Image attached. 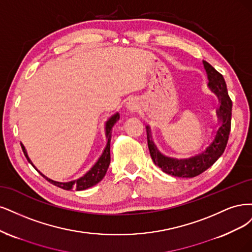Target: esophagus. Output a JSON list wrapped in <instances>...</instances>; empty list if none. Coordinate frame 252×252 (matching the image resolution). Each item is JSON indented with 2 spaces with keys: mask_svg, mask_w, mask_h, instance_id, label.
Returning a JSON list of instances; mask_svg holds the SVG:
<instances>
[{
  "mask_svg": "<svg viewBox=\"0 0 252 252\" xmlns=\"http://www.w3.org/2000/svg\"><path fill=\"white\" fill-rule=\"evenodd\" d=\"M126 109L129 113H136L138 110V102L135 99H131L126 103Z\"/></svg>",
  "mask_w": 252,
  "mask_h": 252,
  "instance_id": "esophagus-1",
  "label": "esophagus"
}]
</instances>
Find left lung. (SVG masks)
<instances>
[{
  "label": "left lung",
  "instance_id": "1",
  "mask_svg": "<svg viewBox=\"0 0 252 252\" xmlns=\"http://www.w3.org/2000/svg\"><path fill=\"white\" fill-rule=\"evenodd\" d=\"M203 64H204L208 78V88L220 100V107L217 110V116L220 126L215 133V139L208 145L206 150L189 158L177 159L166 157L158 151L155 143L152 140L151 128L147 126L148 145L154 163L159 166L162 172L175 177L193 178L205 172L222 156L227 142H228L231 126L232 101L228 92H227L226 83L221 73H219L212 64H209L205 61H203Z\"/></svg>",
  "mask_w": 252,
  "mask_h": 252
}]
</instances>
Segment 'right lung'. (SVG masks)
<instances>
[{
	"mask_svg": "<svg viewBox=\"0 0 252 252\" xmlns=\"http://www.w3.org/2000/svg\"><path fill=\"white\" fill-rule=\"evenodd\" d=\"M118 120H119L118 113H116V114L111 116L107 120V123H105V136H107V140H108L107 145H105V148H104V150L101 154V156L98 158V160H97L96 163L83 177L78 178V179H76V180L69 181V182H58V181L49 179V178H47L42 173H39V174L42 175L47 181H49L53 185L58 186V188H60V189H66V190H71V189L84 190V189H87L89 188H92V186H94L95 184H97L99 181L102 180V178L105 176V173H107V170L109 168L110 161H111L110 143H111V137H112V128ZM21 147H22V150L24 152V155L26 156L27 160L32 164V166L35 168V166L33 165V163H32L31 160L28 157V154H27V151H26L25 147H24L22 143H21Z\"/></svg>",
	"mask_w": 252,
	"mask_h": 252,
	"instance_id": "1",
	"label": "right lung"
}]
</instances>
